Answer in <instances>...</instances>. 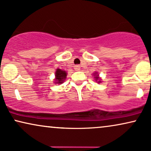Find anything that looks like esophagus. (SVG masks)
Segmentation results:
<instances>
[{
	"instance_id": "obj_1",
	"label": "esophagus",
	"mask_w": 151,
	"mask_h": 151,
	"mask_svg": "<svg viewBox=\"0 0 151 151\" xmlns=\"http://www.w3.org/2000/svg\"><path fill=\"white\" fill-rule=\"evenodd\" d=\"M75 69L76 70V71H79L80 68V66L79 65V64H76V65H75Z\"/></svg>"
}]
</instances>
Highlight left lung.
I'll list each match as a JSON object with an SVG mask.
<instances>
[{
	"instance_id": "1",
	"label": "left lung",
	"mask_w": 151,
	"mask_h": 151,
	"mask_svg": "<svg viewBox=\"0 0 151 151\" xmlns=\"http://www.w3.org/2000/svg\"><path fill=\"white\" fill-rule=\"evenodd\" d=\"M95 78H96V80H98V79H99V77H98V76H96V77H95ZM100 82H101V81H99V83H100Z\"/></svg>"
}]
</instances>
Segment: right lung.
Listing matches in <instances>:
<instances>
[{
	"label": "right lung",
	"mask_w": 151,
	"mask_h": 151,
	"mask_svg": "<svg viewBox=\"0 0 151 151\" xmlns=\"http://www.w3.org/2000/svg\"><path fill=\"white\" fill-rule=\"evenodd\" d=\"M66 76V71H62V70L60 69V68H58V69L56 70V72H55L56 83L60 84V83H63L64 80H65Z\"/></svg>",
	"instance_id": "1"
}]
</instances>
